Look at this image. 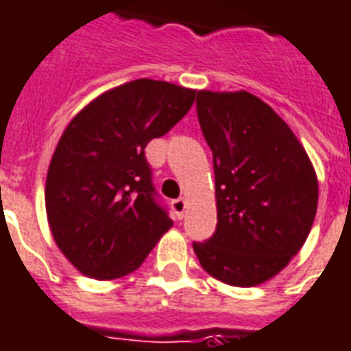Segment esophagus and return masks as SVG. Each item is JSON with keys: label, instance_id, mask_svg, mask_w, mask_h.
I'll use <instances>...</instances> for the list:
<instances>
[{"label": "esophagus", "instance_id": "1", "mask_svg": "<svg viewBox=\"0 0 351 351\" xmlns=\"http://www.w3.org/2000/svg\"><path fill=\"white\" fill-rule=\"evenodd\" d=\"M173 210H175V217L176 218H182L184 217V210H186V199H182V197H178V199H175L173 203Z\"/></svg>", "mask_w": 351, "mask_h": 351}]
</instances>
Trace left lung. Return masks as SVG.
<instances>
[{
    "label": "left lung",
    "instance_id": "8db88e82",
    "mask_svg": "<svg viewBox=\"0 0 351 351\" xmlns=\"http://www.w3.org/2000/svg\"><path fill=\"white\" fill-rule=\"evenodd\" d=\"M197 117L213 152L217 232L193 243L222 283L254 287L302 249L317 210V176L291 127L247 90H197Z\"/></svg>",
    "mask_w": 351,
    "mask_h": 351
}]
</instances>
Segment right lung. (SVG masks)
<instances>
[{"label":"right lung","mask_w":351,"mask_h":351,"mask_svg":"<svg viewBox=\"0 0 351 351\" xmlns=\"http://www.w3.org/2000/svg\"><path fill=\"white\" fill-rule=\"evenodd\" d=\"M193 100V89L134 80L90 100L68 123L49 163L45 209L55 243L83 276L131 274L173 226L154 199L144 148Z\"/></svg>","instance_id":"right-lung-1"}]
</instances>
